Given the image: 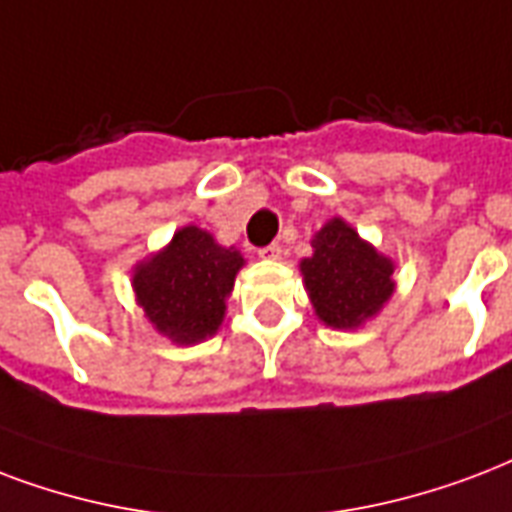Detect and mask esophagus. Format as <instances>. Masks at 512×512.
<instances>
[{
  "label": "esophagus",
  "mask_w": 512,
  "mask_h": 512,
  "mask_svg": "<svg viewBox=\"0 0 512 512\" xmlns=\"http://www.w3.org/2000/svg\"><path fill=\"white\" fill-rule=\"evenodd\" d=\"M257 255L263 257V260H282V247L279 244H268V247H263Z\"/></svg>",
  "instance_id": "34e87169"
}]
</instances>
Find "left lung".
<instances>
[{
	"instance_id": "left-lung-1",
	"label": "left lung",
	"mask_w": 512,
	"mask_h": 512,
	"mask_svg": "<svg viewBox=\"0 0 512 512\" xmlns=\"http://www.w3.org/2000/svg\"><path fill=\"white\" fill-rule=\"evenodd\" d=\"M300 260L314 314L333 330H357L395 295V260L381 255L343 217L327 220Z\"/></svg>"
}]
</instances>
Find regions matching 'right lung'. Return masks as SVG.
<instances>
[{
    "mask_svg": "<svg viewBox=\"0 0 512 512\" xmlns=\"http://www.w3.org/2000/svg\"><path fill=\"white\" fill-rule=\"evenodd\" d=\"M244 263L236 247H222L209 230L185 225L166 247L134 265L131 287L158 333L177 346H193L220 330Z\"/></svg>",
    "mask_w": 512,
    "mask_h": 512,
    "instance_id": "obj_1",
    "label": "right lung"
}]
</instances>
